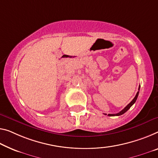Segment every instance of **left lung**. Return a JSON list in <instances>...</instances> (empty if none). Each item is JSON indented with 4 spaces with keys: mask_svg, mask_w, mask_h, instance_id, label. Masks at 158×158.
<instances>
[{
    "mask_svg": "<svg viewBox=\"0 0 158 158\" xmlns=\"http://www.w3.org/2000/svg\"><path fill=\"white\" fill-rule=\"evenodd\" d=\"M139 90H140V86H139V87H138V93H137V94H135V98L133 99V100L131 102L128 104V105L126 106V107L123 109V110H121V111H119V112L118 113H117V114H108V116H120V115H122L123 114H124L125 112H127V111L129 110V109L131 108V106L133 104H134L135 102V101H136V99H137V98H138V93H139ZM105 115H106V114H105Z\"/></svg>",
    "mask_w": 158,
    "mask_h": 158,
    "instance_id": "8db88e82",
    "label": "left lung"
}]
</instances>
